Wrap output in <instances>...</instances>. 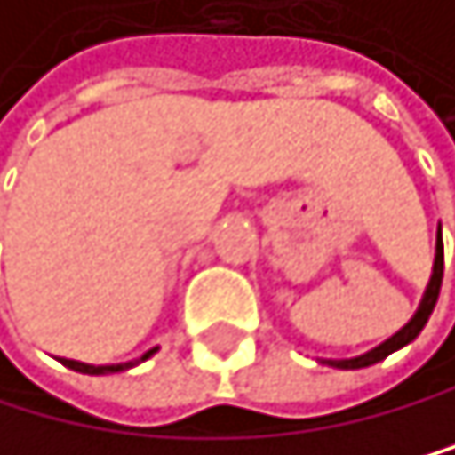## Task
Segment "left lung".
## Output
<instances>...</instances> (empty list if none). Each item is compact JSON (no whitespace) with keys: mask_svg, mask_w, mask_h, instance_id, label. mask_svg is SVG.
<instances>
[{"mask_svg":"<svg viewBox=\"0 0 455 455\" xmlns=\"http://www.w3.org/2000/svg\"><path fill=\"white\" fill-rule=\"evenodd\" d=\"M442 275H444V246H442V229H439V241H435V260H433V275H430V283L425 290V298L416 309V315L410 318L402 330H398L393 339H387L384 344H379L376 349H370L364 355H355V358H341V361H321V364H330V367H339V370H361V367H370V364H379L395 349L407 347L410 341H416V335L425 330V323L430 318V312L439 300V290H442Z\"/></svg>","mask_w":455,"mask_h":455,"instance_id":"8db88e82","label":"left lung"}]
</instances>
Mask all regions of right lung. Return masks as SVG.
Segmentation results:
<instances>
[{
	"instance_id": "add662e5",
	"label": "right lung",
	"mask_w": 455,
	"mask_h": 455,
	"mask_svg": "<svg viewBox=\"0 0 455 455\" xmlns=\"http://www.w3.org/2000/svg\"><path fill=\"white\" fill-rule=\"evenodd\" d=\"M157 353V347H151L148 353H143L140 358H134V361H125V364H102V367H94V364H83V361H71V358H60L65 367L68 370H74V372H85V376H108V372H123V370H132V367H137L140 361H146V358H151Z\"/></svg>"
}]
</instances>
